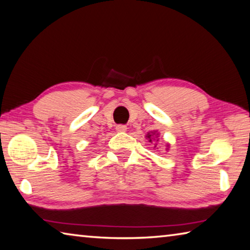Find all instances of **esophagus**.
Returning <instances> with one entry per match:
<instances>
[{"mask_svg":"<svg viewBox=\"0 0 250 250\" xmlns=\"http://www.w3.org/2000/svg\"><path fill=\"white\" fill-rule=\"evenodd\" d=\"M116 130L118 131V132H125V131H126V125H118L116 126Z\"/></svg>","mask_w":250,"mask_h":250,"instance_id":"esophagus-1","label":"esophagus"}]
</instances>
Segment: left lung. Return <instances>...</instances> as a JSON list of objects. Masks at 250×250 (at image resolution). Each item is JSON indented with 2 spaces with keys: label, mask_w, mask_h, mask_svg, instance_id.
Returning a JSON list of instances; mask_svg holds the SVG:
<instances>
[{
  "label": "left lung",
  "mask_w": 250,
  "mask_h": 250,
  "mask_svg": "<svg viewBox=\"0 0 250 250\" xmlns=\"http://www.w3.org/2000/svg\"><path fill=\"white\" fill-rule=\"evenodd\" d=\"M147 138L149 139V142H152V139H151L152 138V134H147Z\"/></svg>",
  "instance_id": "obj_1"
}]
</instances>
